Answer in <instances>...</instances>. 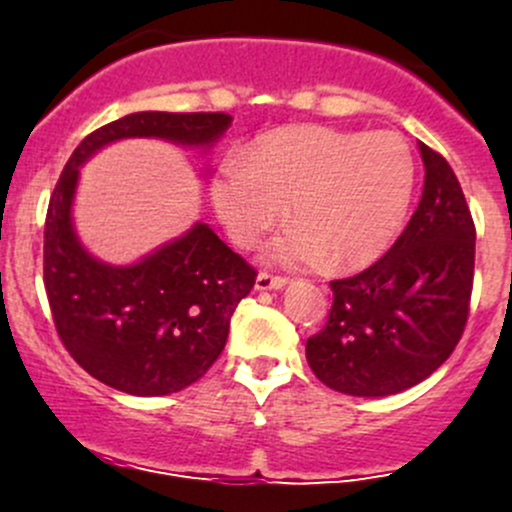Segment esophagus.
<instances>
[{
	"instance_id": "34e87169",
	"label": "esophagus",
	"mask_w": 512,
	"mask_h": 512,
	"mask_svg": "<svg viewBox=\"0 0 512 512\" xmlns=\"http://www.w3.org/2000/svg\"><path fill=\"white\" fill-rule=\"evenodd\" d=\"M289 284V279H284V276H272V274H257L255 279V289L257 291H279L284 289V286Z\"/></svg>"
}]
</instances>
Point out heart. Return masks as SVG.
I'll return each instance as SVG.
<instances>
[{
    "label": "heart",
    "instance_id": "obj_1",
    "mask_svg": "<svg viewBox=\"0 0 512 512\" xmlns=\"http://www.w3.org/2000/svg\"><path fill=\"white\" fill-rule=\"evenodd\" d=\"M414 185L416 161L395 132L291 125L257 139L243 161H221L211 202L240 248L289 214L293 226L267 248L272 264L361 269L397 238Z\"/></svg>",
    "mask_w": 512,
    "mask_h": 512
}]
</instances>
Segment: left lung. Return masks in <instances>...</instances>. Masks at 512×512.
<instances>
[{
    "label": "left lung",
    "instance_id": "obj_1",
    "mask_svg": "<svg viewBox=\"0 0 512 512\" xmlns=\"http://www.w3.org/2000/svg\"><path fill=\"white\" fill-rule=\"evenodd\" d=\"M424 192L390 252L351 279L332 281L330 320L305 344L317 380L351 397H387L448 361L474 279L472 214L443 156L419 142Z\"/></svg>",
    "mask_w": 512,
    "mask_h": 512
}]
</instances>
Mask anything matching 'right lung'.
<instances>
[{"label":"right lung","instance_id":"obj_1","mask_svg":"<svg viewBox=\"0 0 512 512\" xmlns=\"http://www.w3.org/2000/svg\"><path fill=\"white\" fill-rule=\"evenodd\" d=\"M231 122L226 113L161 110L120 117L76 146L50 197L45 291L57 334L88 375L127 395L161 397L197 383L221 356L257 274L202 221L132 264L91 255L74 226L81 166L122 139L209 154Z\"/></svg>","mask_w":512,"mask_h":512}]
</instances>
